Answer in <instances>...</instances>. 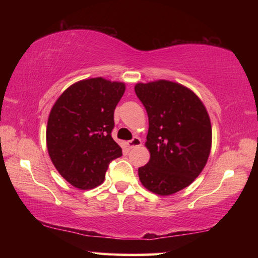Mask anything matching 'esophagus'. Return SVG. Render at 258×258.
<instances>
[{
    "label": "esophagus",
    "mask_w": 258,
    "mask_h": 258,
    "mask_svg": "<svg viewBox=\"0 0 258 258\" xmlns=\"http://www.w3.org/2000/svg\"><path fill=\"white\" fill-rule=\"evenodd\" d=\"M141 145H142V142H141V139L138 138V137L133 138L132 140H131V141H128V142H127V146H128L130 149H133V148L140 147V146H141Z\"/></svg>",
    "instance_id": "34e87169"
}]
</instances>
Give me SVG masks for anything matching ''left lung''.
Instances as JSON below:
<instances>
[{
	"label": "left lung",
	"mask_w": 258,
	"mask_h": 258,
	"mask_svg": "<svg viewBox=\"0 0 258 258\" xmlns=\"http://www.w3.org/2000/svg\"><path fill=\"white\" fill-rule=\"evenodd\" d=\"M145 106L149 130L148 164L139 168L143 186L169 196L189 186L207 163L212 147L208 112L190 89L171 81L138 83L134 87Z\"/></svg>",
	"instance_id": "8db88e82"
}]
</instances>
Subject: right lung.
I'll use <instances>...</instances> for the list:
<instances>
[{
	"label": "right lung",
	"instance_id": "1",
	"mask_svg": "<svg viewBox=\"0 0 258 258\" xmlns=\"http://www.w3.org/2000/svg\"><path fill=\"white\" fill-rule=\"evenodd\" d=\"M124 92V83L90 78L69 86L51 109L47 151L60 175L77 189L101 184L110 161L123 155L111 131Z\"/></svg>",
	"mask_w": 258,
	"mask_h": 258
}]
</instances>
